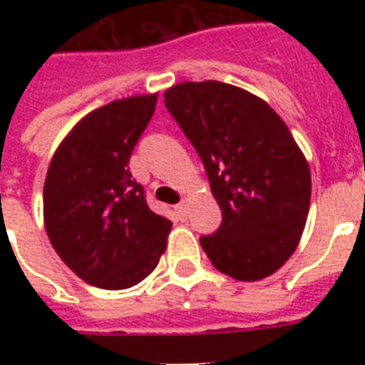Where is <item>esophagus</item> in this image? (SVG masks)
Here are the masks:
<instances>
[{
	"mask_svg": "<svg viewBox=\"0 0 365 365\" xmlns=\"http://www.w3.org/2000/svg\"><path fill=\"white\" fill-rule=\"evenodd\" d=\"M178 217H180V220H185V217H187V205H185V200H183L182 205L178 206Z\"/></svg>",
	"mask_w": 365,
	"mask_h": 365,
	"instance_id": "1",
	"label": "esophagus"
}]
</instances>
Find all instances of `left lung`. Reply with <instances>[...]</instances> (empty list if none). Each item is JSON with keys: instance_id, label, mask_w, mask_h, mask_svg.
I'll return each mask as SVG.
<instances>
[{"instance_id": "1", "label": "left lung", "mask_w": 365, "mask_h": 365, "mask_svg": "<svg viewBox=\"0 0 365 365\" xmlns=\"http://www.w3.org/2000/svg\"><path fill=\"white\" fill-rule=\"evenodd\" d=\"M165 106L205 165L222 225L200 246L217 271L261 280L289 259L305 229L311 170L271 106L220 81L180 83Z\"/></svg>"}]
</instances>
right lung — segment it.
<instances>
[{
	"mask_svg": "<svg viewBox=\"0 0 365 365\" xmlns=\"http://www.w3.org/2000/svg\"><path fill=\"white\" fill-rule=\"evenodd\" d=\"M157 94L115 100L91 111L48 165L43 216L60 259L85 282L125 289L142 282L166 250L172 222L149 210L128 160Z\"/></svg>",
	"mask_w": 365,
	"mask_h": 365,
	"instance_id": "1",
	"label": "right lung"
}]
</instances>
